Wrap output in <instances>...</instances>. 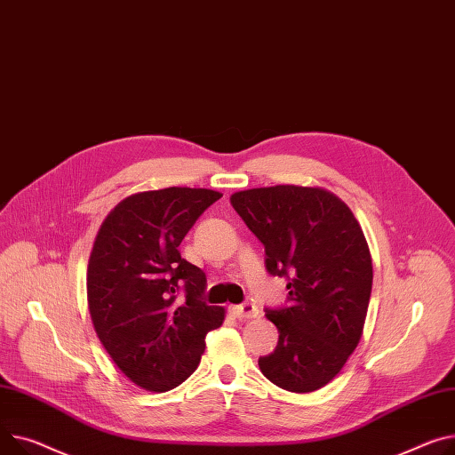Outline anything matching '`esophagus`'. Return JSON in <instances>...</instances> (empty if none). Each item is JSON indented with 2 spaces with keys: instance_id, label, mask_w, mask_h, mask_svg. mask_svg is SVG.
I'll return each mask as SVG.
<instances>
[{
  "instance_id": "34e87169",
  "label": "esophagus",
  "mask_w": 455,
  "mask_h": 455,
  "mask_svg": "<svg viewBox=\"0 0 455 455\" xmlns=\"http://www.w3.org/2000/svg\"><path fill=\"white\" fill-rule=\"evenodd\" d=\"M230 313L235 318H239V320H251V318H256L259 315V309H258V306H254V304H251V301H247V304L232 306Z\"/></svg>"
}]
</instances>
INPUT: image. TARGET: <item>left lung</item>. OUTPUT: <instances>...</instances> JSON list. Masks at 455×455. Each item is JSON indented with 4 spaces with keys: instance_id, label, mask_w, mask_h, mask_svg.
<instances>
[{
    "instance_id": "obj_1",
    "label": "left lung",
    "mask_w": 455,
    "mask_h": 455,
    "mask_svg": "<svg viewBox=\"0 0 455 455\" xmlns=\"http://www.w3.org/2000/svg\"><path fill=\"white\" fill-rule=\"evenodd\" d=\"M230 204L265 245L267 270L289 276L291 307L267 311L275 353L258 360L282 389L309 393L335 379L364 332L373 263L351 208L320 187L234 192Z\"/></svg>"
}]
</instances>
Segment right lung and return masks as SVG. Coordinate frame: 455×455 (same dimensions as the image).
<instances>
[{
  "label": "right lung",
  "instance_id": "right-lung-1",
  "mask_svg": "<svg viewBox=\"0 0 455 455\" xmlns=\"http://www.w3.org/2000/svg\"><path fill=\"white\" fill-rule=\"evenodd\" d=\"M223 194L170 187L132 194L102 221L87 263V307L104 349L133 384L163 393L199 366L225 307L201 299L204 272L179 245ZM186 285V299L176 292Z\"/></svg>",
  "mask_w": 455,
  "mask_h": 455
}]
</instances>
